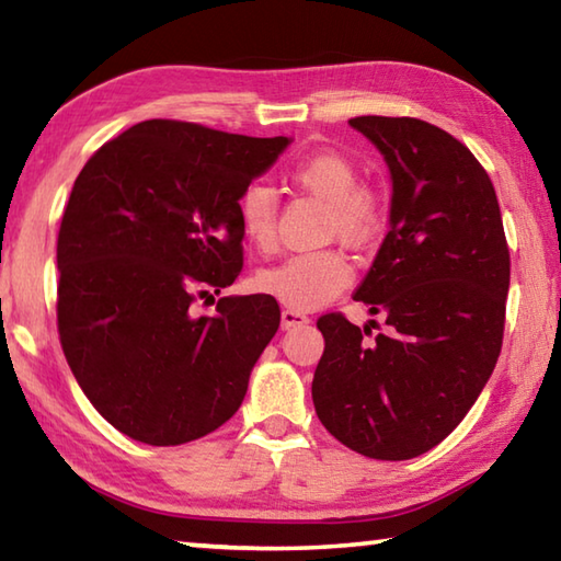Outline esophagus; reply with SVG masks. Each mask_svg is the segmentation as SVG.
<instances>
[{"label": "esophagus", "mask_w": 561, "mask_h": 561, "mask_svg": "<svg viewBox=\"0 0 561 561\" xmlns=\"http://www.w3.org/2000/svg\"><path fill=\"white\" fill-rule=\"evenodd\" d=\"M309 317L301 314L297 309H284L282 311V329H297V327H307Z\"/></svg>", "instance_id": "obj_1"}]
</instances>
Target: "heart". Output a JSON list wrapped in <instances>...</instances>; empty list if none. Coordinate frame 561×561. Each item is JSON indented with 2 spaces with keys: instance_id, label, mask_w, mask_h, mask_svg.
<instances>
[{
  "instance_id": "b5f03b06",
  "label": "heart",
  "mask_w": 561,
  "mask_h": 561,
  "mask_svg": "<svg viewBox=\"0 0 561 561\" xmlns=\"http://www.w3.org/2000/svg\"><path fill=\"white\" fill-rule=\"evenodd\" d=\"M289 180L329 205V234L348 244H366L378 225L374 197L360 190L356 165L336 153H314L291 168ZM237 217L247 240L270 250L277 237V201L267 185L254 183L237 201ZM354 279V267L336 250L301 252L260 274V287L284 307L309 311L334 301Z\"/></svg>"
}]
</instances>
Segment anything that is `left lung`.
Listing matches in <instances>:
<instances>
[{"label":"left lung","instance_id":"obj_1","mask_svg":"<svg viewBox=\"0 0 561 561\" xmlns=\"http://www.w3.org/2000/svg\"><path fill=\"white\" fill-rule=\"evenodd\" d=\"M348 126L378 148L393 183L391 230L354 294L388 331L366 341L368 324L321 317L311 398L346 448L411 460L448 438L497 364L510 250L492 180L458 138L417 118Z\"/></svg>","mask_w":561,"mask_h":561}]
</instances>
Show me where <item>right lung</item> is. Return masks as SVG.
Here are the masks:
<instances>
[{
    "mask_svg": "<svg viewBox=\"0 0 561 561\" xmlns=\"http://www.w3.org/2000/svg\"><path fill=\"white\" fill-rule=\"evenodd\" d=\"M289 144L153 118L76 178L56 242L59 339L81 391L128 438L183 445L242 405L277 301L222 297L210 317L193 304L242 272L237 201Z\"/></svg>",
    "mask_w": 561,
    "mask_h": 561,
    "instance_id": "1",
    "label": "right lung"
}]
</instances>
